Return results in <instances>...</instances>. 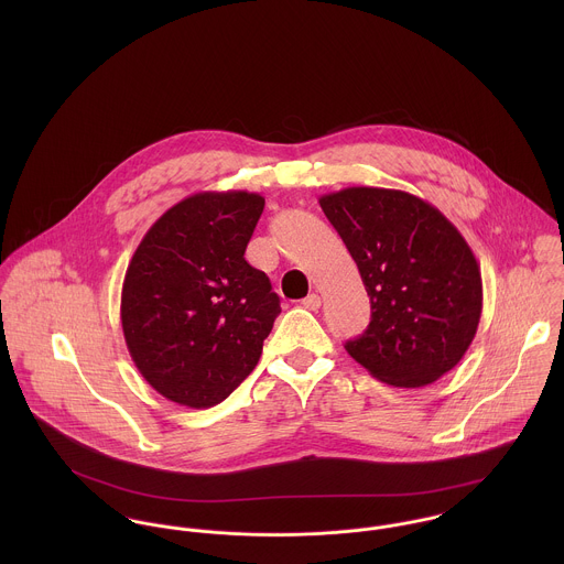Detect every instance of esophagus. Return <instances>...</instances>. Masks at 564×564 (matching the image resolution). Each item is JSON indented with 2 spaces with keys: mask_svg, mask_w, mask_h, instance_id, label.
Listing matches in <instances>:
<instances>
[{
  "mask_svg": "<svg viewBox=\"0 0 564 564\" xmlns=\"http://www.w3.org/2000/svg\"><path fill=\"white\" fill-rule=\"evenodd\" d=\"M302 306H304V308H308V311H319V306H322V297H319L317 293H311L308 297H304V300H302Z\"/></svg>",
  "mask_w": 564,
  "mask_h": 564,
  "instance_id": "1",
  "label": "esophagus"
}]
</instances>
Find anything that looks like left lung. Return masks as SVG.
I'll use <instances>...</instances> for the list:
<instances>
[{
	"label": "left lung",
	"instance_id": "obj_1",
	"mask_svg": "<svg viewBox=\"0 0 564 564\" xmlns=\"http://www.w3.org/2000/svg\"><path fill=\"white\" fill-rule=\"evenodd\" d=\"M371 300V323L345 349L373 378L419 389L454 369L482 315L480 264L458 228L398 188L347 186L319 197Z\"/></svg>",
	"mask_w": 564,
	"mask_h": 564
}]
</instances>
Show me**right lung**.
Returning <instances> with one entry per match:
<instances>
[{
  "instance_id": "right-lung-1",
  "label": "right lung",
  "mask_w": 564,
  "mask_h": 564,
  "mask_svg": "<svg viewBox=\"0 0 564 564\" xmlns=\"http://www.w3.org/2000/svg\"><path fill=\"white\" fill-rule=\"evenodd\" d=\"M262 208L260 193H195L156 219L128 264L126 345L169 402L217 405L260 360L280 315L269 278L245 260Z\"/></svg>"
}]
</instances>
